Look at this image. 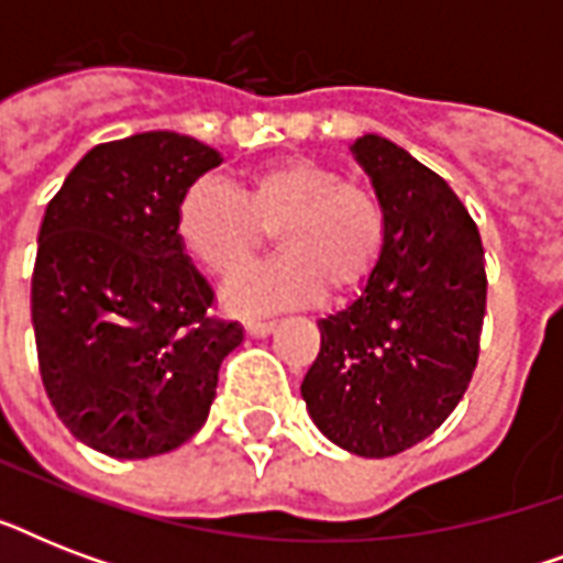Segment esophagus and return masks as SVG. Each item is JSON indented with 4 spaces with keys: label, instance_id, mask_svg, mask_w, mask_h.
<instances>
[{
    "label": "esophagus",
    "instance_id": "obj_1",
    "mask_svg": "<svg viewBox=\"0 0 563 563\" xmlns=\"http://www.w3.org/2000/svg\"><path fill=\"white\" fill-rule=\"evenodd\" d=\"M245 333L254 339H265L268 333H274V321H245Z\"/></svg>",
    "mask_w": 563,
    "mask_h": 563
}]
</instances>
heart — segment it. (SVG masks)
Instances as JSON below:
<instances>
[{
    "label": "heart",
    "mask_w": 563,
    "mask_h": 563,
    "mask_svg": "<svg viewBox=\"0 0 563 563\" xmlns=\"http://www.w3.org/2000/svg\"><path fill=\"white\" fill-rule=\"evenodd\" d=\"M268 233L283 256L230 286L228 303L239 312L303 307L327 289L360 291L383 263L388 219L374 195L303 157L256 169L239 189L198 178L175 203L180 247L221 280L245 272Z\"/></svg>",
    "instance_id": "heart-1"
}]
</instances>
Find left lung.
Here are the masks:
<instances>
[{"label":"left lung","instance_id":"obj_1","mask_svg":"<svg viewBox=\"0 0 563 563\" xmlns=\"http://www.w3.org/2000/svg\"><path fill=\"white\" fill-rule=\"evenodd\" d=\"M388 219L379 268L335 316L300 394L333 444L388 459L435 432L471 385L485 318V251L441 175L376 134L351 145Z\"/></svg>","mask_w":563,"mask_h":563}]
</instances>
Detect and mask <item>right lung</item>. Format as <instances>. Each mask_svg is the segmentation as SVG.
I'll list each match as a JSON object with an SVG mask.
<instances>
[{
  "mask_svg": "<svg viewBox=\"0 0 563 563\" xmlns=\"http://www.w3.org/2000/svg\"><path fill=\"white\" fill-rule=\"evenodd\" d=\"M221 154L175 131L101 143L48 201L31 277L40 376L57 418L113 459L178 450L245 333L210 316L175 203Z\"/></svg>",
  "mask_w": 563,
  "mask_h": 563,
  "instance_id": "1",
  "label": "right lung"
}]
</instances>
